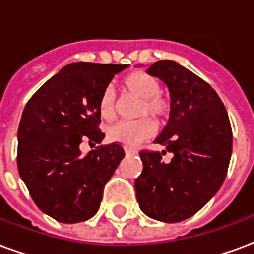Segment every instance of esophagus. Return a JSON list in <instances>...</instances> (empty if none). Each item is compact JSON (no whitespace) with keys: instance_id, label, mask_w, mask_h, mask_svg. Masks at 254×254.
<instances>
[{"instance_id":"obj_1","label":"esophagus","mask_w":254,"mask_h":254,"mask_svg":"<svg viewBox=\"0 0 254 254\" xmlns=\"http://www.w3.org/2000/svg\"><path fill=\"white\" fill-rule=\"evenodd\" d=\"M125 154H127V155H132V154H134V149L125 148Z\"/></svg>"}]
</instances>
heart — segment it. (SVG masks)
Masks as SVG:
<instances>
[{"label":"heart","instance_id":"1","mask_svg":"<svg viewBox=\"0 0 254 254\" xmlns=\"http://www.w3.org/2000/svg\"><path fill=\"white\" fill-rule=\"evenodd\" d=\"M122 88L129 95L140 98L136 110V121H120L106 129V137L110 143L122 144L125 147H134L143 143L155 133V127L149 118L155 122L165 121L170 102L160 94L162 84L158 78L145 72H133L122 78ZM98 110L100 117L110 121L117 114V95L111 88H106L99 98Z\"/></svg>","mask_w":254,"mask_h":254}]
</instances>
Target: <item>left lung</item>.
Wrapping results in <instances>:
<instances>
[{
	"label": "left lung",
	"mask_w": 254,
	"mask_h": 254,
	"mask_svg": "<svg viewBox=\"0 0 254 254\" xmlns=\"http://www.w3.org/2000/svg\"><path fill=\"white\" fill-rule=\"evenodd\" d=\"M170 91V118L155 143L166 151H140L143 171L134 181L138 205L166 223L190 218L222 187L229 169L233 132L215 89L176 61L162 60L147 69ZM171 152L170 162L161 155Z\"/></svg>",
	"instance_id": "obj_1"
}]
</instances>
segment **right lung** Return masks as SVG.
<instances>
[{"label":"right lung","instance_id":"right-lung-1","mask_svg":"<svg viewBox=\"0 0 254 254\" xmlns=\"http://www.w3.org/2000/svg\"><path fill=\"white\" fill-rule=\"evenodd\" d=\"M129 65L74 63L42 85L25 105L17 130V167L38 208L63 223L88 220L103 188L125 156L121 144L81 155L80 144L100 143L102 92Z\"/></svg>","mask_w":254,"mask_h":254}]
</instances>
